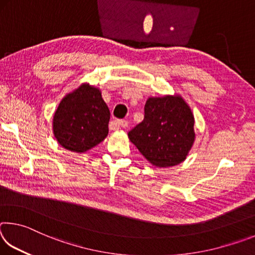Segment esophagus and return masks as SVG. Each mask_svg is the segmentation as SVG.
<instances>
[{"mask_svg":"<svg viewBox=\"0 0 255 255\" xmlns=\"http://www.w3.org/2000/svg\"><path fill=\"white\" fill-rule=\"evenodd\" d=\"M112 125H114V126L110 127L111 129H115L117 127L125 128V127L128 126V122H127V120H116V122H114V124H112Z\"/></svg>","mask_w":255,"mask_h":255,"instance_id":"34e87169","label":"esophagus"}]
</instances>
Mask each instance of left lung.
<instances>
[{
    "mask_svg": "<svg viewBox=\"0 0 255 255\" xmlns=\"http://www.w3.org/2000/svg\"><path fill=\"white\" fill-rule=\"evenodd\" d=\"M144 112L143 122L128 132L131 143L155 166L183 162L195 140V119L183 99L149 98Z\"/></svg>",
    "mask_w": 255,
    "mask_h": 255,
    "instance_id": "obj_1",
    "label": "left lung"
}]
</instances>
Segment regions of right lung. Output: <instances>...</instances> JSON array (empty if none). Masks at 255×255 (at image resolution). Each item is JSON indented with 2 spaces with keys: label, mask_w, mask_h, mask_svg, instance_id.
Listing matches in <instances>:
<instances>
[{
  "label": "right lung",
  "mask_w": 255,
  "mask_h": 255,
  "mask_svg": "<svg viewBox=\"0 0 255 255\" xmlns=\"http://www.w3.org/2000/svg\"><path fill=\"white\" fill-rule=\"evenodd\" d=\"M109 119L100 90L82 84L60 101L53 119L54 135L66 149L85 152L107 137Z\"/></svg>",
  "instance_id": "add662e5"
}]
</instances>
